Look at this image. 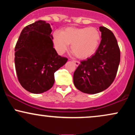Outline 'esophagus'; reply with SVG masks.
<instances>
[{
    "label": "esophagus",
    "mask_w": 135,
    "mask_h": 135,
    "mask_svg": "<svg viewBox=\"0 0 135 135\" xmlns=\"http://www.w3.org/2000/svg\"><path fill=\"white\" fill-rule=\"evenodd\" d=\"M74 61V63H75V65H76L77 66L79 65V64H80L79 61H75V60H74V61Z\"/></svg>",
    "instance_id": "1"
}]
</instances>
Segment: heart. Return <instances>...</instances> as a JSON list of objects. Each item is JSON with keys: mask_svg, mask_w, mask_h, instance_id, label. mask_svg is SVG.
<instances>
[{"mask_svg": "<svg viewBox=\"0 0 135 135\" xmlns=\"http://www.w3.org/2000/svg\"><path fill=\"white\" fill-rule=\"evenodd\" d=\"M101 41V34L94 27H67L53 33L56 49L63 54L71 44L73 53L80 59H86L95 53Z\"/></svg>", "mask_w": 135, "mask_h": 135, "instance_id": "obj_1", "label": "heart"}]
</instances>
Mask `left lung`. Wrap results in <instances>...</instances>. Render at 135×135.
<instances>
[{
    "instance_id": "8db88e82",
    "label": "left lung",
    "mask_w": 135,
    "mask_h": 135,
    "mask_svg": "<svg viewBox=\"0 0 135 135\" xmlns=\"http://www.w3.org/2000/svg\"><path fill=\"white\" fill-rule=\"evenodd\" d=\"M99 29L102 40L95 54L80 61L74 74L75 87L88 94L98 93L109 87L120 63V49L114 33L106 27Z\"/></svg>"
}]
</instances>
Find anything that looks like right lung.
<instances>
[{
    "instance_id": "right-lung-1",
    "label": "right lung",
    "mask_w": 135,
    "mask_h": 135,
    "mask_svg": "<svg viewBox=\"0 0 135 135\" xmlns=\"http://www.w3.org/2000/svg\"><path fill=\"white\" fill-rule=\"evenodd\" d=\"M51 32L49 23L38 20L23 29L15 46L18 80L32 93L51 89L55 83L54 74L68 60L58 55L53 47Z\"/></svg>"
}]
</instances>
